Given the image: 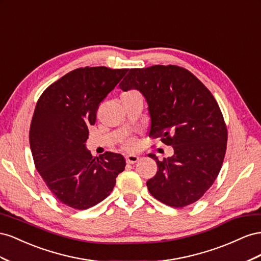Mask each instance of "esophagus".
Masks as SVG:
<instances>
[{"label": "esophagus", "instance_id": "esophagus-1", "mask_svg": "<svg viewBox=\"0 0 261 261\" xmlns=\"http://www.w3.org/2000/svg\"><path fill=\"white\" fill-rule=\"evenodd\" d=\"M126 163L129 164H136L139 161V156L135 155V154H130V155H126Z\"/></svg>", "mask_w": 261, "mask_h": 261}]
</instances>
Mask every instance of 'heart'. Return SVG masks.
<instances>
[{"label": "heart", "mask_w": 261, "mask_h": 261, "mask_svg": "<svg viewBox=\"0 0 261 261\" xmlns=\"http://www.w3.org/2000/svg\"><path fill=\"white\" fill-rule=\"evenodd\" d=\"M136 146H137V141L135 138H132V137L128 138L123 142V147L126 148V150H130V151L135 150Z\"/></svg>", "instance_id": "heart-1"}]
</instances>
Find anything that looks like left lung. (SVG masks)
<instances>
[{
	"instance_id": "8db88e82",
	"label": "left lung",
	"mask_w": 261,
	"mask_h": 261,
	"mask_svg": "<svg viewBox=\"0 0 261 261\" xmlns=\"http://www.w3.org/2000/svg\"><path fill=\"white\" fill-rule=\"evenodd\" d=\"M144 95L151 117L148 137L172 145V158L159 161L158 173L146 181L161 202L184 207L196 202L220 173L227 144V128L218 101L187 69L153 65L130 69L119 84Z\"/></svg>"
}]
</instances>
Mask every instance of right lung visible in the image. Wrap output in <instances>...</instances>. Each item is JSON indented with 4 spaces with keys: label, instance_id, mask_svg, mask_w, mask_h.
<instances>
[{
    "label": "right lung",
    "instance_id": "add662e5",
    "mask_svg": "<svg viewBox=\"0 0 261 261\" xmlns=\"http://www.w3.org/2000/svg\"><path fill=\"white\" fill-rule=\"evenodd\" d=\"M126 71L75 69L48 86L37 101L29 130L36 169L54 196L73 209L86 210L107 198L124 170L121 154L94 158L85 142L99 103Z\"/></svg>",
    "mask_w": 261,
    "mask_h": 261
}]
</instances>
